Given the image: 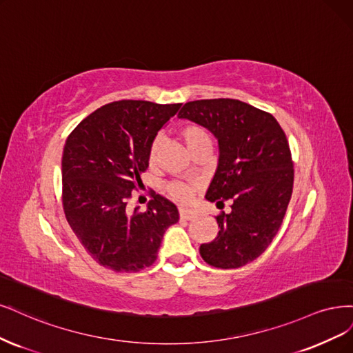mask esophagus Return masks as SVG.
Here are the masks:
<instances>
[{
	"instance_id": "34e87169",
	"label": "esophagus",
	"mask_w": 353,
	"mask_h": 353,
	"mask_svg": "<svg viewBox=\"0 0 353 353\" xmlns=\"http://www.w3.org/2000/svg\"><path fill=\"white\" fill-rule=\"evenodd\" d=\"M199 214V212L196 209H185V208H179V217L181 219H187V221H190V219L196 217Z\"/></svg>"
}]
</instances>
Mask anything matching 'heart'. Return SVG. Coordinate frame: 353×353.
<instances>
[{"label":"heart","mask_w":353,"mask_h":353,"mask_svg":"<svg viewBox=\"0 0 353 353\" xmlns=\"http://www.w3.org/2000/svg\"><path fill=\"white\" fill-rule=\"evenodd\" d=\"M179 134L182 137V140L185 141V144L188 145V149L191 152L196 150L197 148L203 144L210 143V136L209 132L205 131L201 125L197 124H187L179 130ZM161 140H153L150 148H149V163L154 165L159 159V152H161ZM166 192L171 196L174 200L178 201H188L194 192V185L187 184L184 181H171L166 184Z\"/></svg>","instance_id":"b5f03b06"}]
</instances>
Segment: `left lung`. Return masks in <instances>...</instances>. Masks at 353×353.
<instances>
[{"instance_id": "left-lung-1", "label": "left lung", "mask_w": 353, "mask_h": 353, "mask_svg": "<svg viewBox=\"0 0 353 353\" xmlns=\"http://www.w3.org/2000/svg\"><path fill=\"white\" fill-rule=\"evenodd\" d=\"M179 118L209 128L219 141V166L205 199L230 213L216 216L217 236L200 245L203 260L217 269H238L272 244L294 188V162L276 118L238 99L187 102Z\"/></svg>"}]
</instances>
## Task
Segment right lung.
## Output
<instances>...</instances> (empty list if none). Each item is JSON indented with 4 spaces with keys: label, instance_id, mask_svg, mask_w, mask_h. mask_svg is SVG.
I'll return each instance as SVG.
<instances>
[{
    "label": "right lung",
    "instance_id": "add662e5",
    "mask_svg": "<svg viewBox=\"0 0 353 353\" xmlns=\"http://www.w3.org/2000/svg\"><path fill=\"white\" fill-rule=\"evenodd\" d=\"M181 103L118 101L101 106L70 132L63 153L65 219L90 257L114 272H140L156 261L176 205L149 191L148 210H131L132 190L149 166L154 136Z\"/></svg>",
    "mask_w": 353,
    "mask_h": 353
}]
</instances>
